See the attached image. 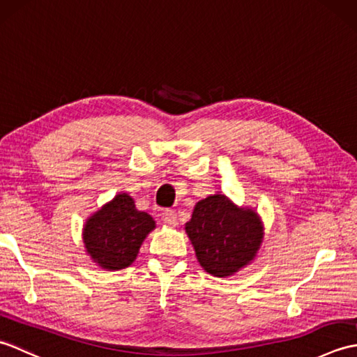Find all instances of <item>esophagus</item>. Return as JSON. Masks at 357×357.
I'll return each instance as SVG.
<instances>
[{
    "mask_svg": "<svg viewBox=\"0 0 357 357\" xmlns=\"http://www.w3.org/2000/svg\"><path fill=\"white\" fill-rule=\"evenodd\" d=\"M162 219H164L165 224L178 225V215H176V211H174V210H164Z\"/></svg>",
    "mask_w": 357,
    "mask_h": 357,
    "instance_id": "1",
    "label": "esophagus"
}]
</instances>
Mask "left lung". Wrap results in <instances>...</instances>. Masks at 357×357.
I'll return each instance as SVG.
<instances>
[{"instance_id": "obj_1", "label": "left lung", "mask_w": 357, "mask_h": 357, "mask_svg": "<svg viewBox=\"0 0 357 357\" xmlns=\"http://www.w3.org/2000/svg\"><path fill=\"white\" fill-rule=\"evenodd\" d=\"M201 267L216 278L231 276L255 259L264 227L252 208H239L224 195H211L195 206L185 224Z\"/></svg>"}]
</instances>
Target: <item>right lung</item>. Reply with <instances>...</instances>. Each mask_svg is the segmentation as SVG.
Here are the masks:
<instances>
[{
	"label": "right lung",
	"mask_w": 357,
	"mask_h": 357,
	"mask_svg": "<svg viewBox=\"0 0 357 357\" xmlns=\"http://www.w3.org/2000/svg\"><path fill=\"white\" fill-rule=\"evenodd\" d=\"M155 221L135 207L127 193H119L87 219L82 239L87 253L105 270H121L130 265Z\"/></svg>",
	"instance_id": "obj_1"
}]
</instances>
